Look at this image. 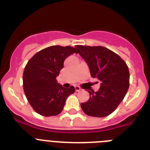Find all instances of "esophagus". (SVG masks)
I'll return each mask as SVG.
<instances>
[{
    "label": "esophagus",
    "instance_id": "esophagus-1",
    "mask_svg": "<svg viewBox=\"0 0 150 150\" xmlns=\"http://www.w3.org/2000/svg\"><path fill=\"white\" fill-rule=\"evenodd\" d=\"M74 88H75V91H79L81 90V88H79V86H74Z\"/></svg>",
    "mask_w": 150,
    "mask_h": 150
}]
</instances>
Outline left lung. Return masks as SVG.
<instances>
[{
  "mask_svg": "<svg viewBox=\"0 0 150 150\" xmlns=\"http://www.w3.org/2000/svg\"><path fill=\"white\" fill-rule=\"evenodd\" d=\"M75 48L88 64L91 76L100 83L98 91L87 90L90 98L81 103L82 110L88 116L105 117L117 108L128 91V66L117 54L103 46L79 45Z\"/></svg>",
  "mask_w": 150,
  "mask_h": 150,
  "instance_id": "obj_1",
  "label": "left lung"
}]
</instances>
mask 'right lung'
Segmentation results:
<instances>
[{
	"mask_svg": "<svg viewBox=\"0 0 150 150\" xmlns=\"http://www.w3.org/2000/svg\"><path fill=\"white\" fill-rule=\"evenodd\" d=\"M76 53L71 46H52L38 52L28 61L24 70L23 88L29 104L43 116L59 115L66 99L75 88H64L56 77L64 67L66 58Z\"/></svg>",
	"mask_w": 150,
	"mask_h": 150,
	"instance_id": "right-lung-1",
	"label": "right lung"
}]
</instances>
